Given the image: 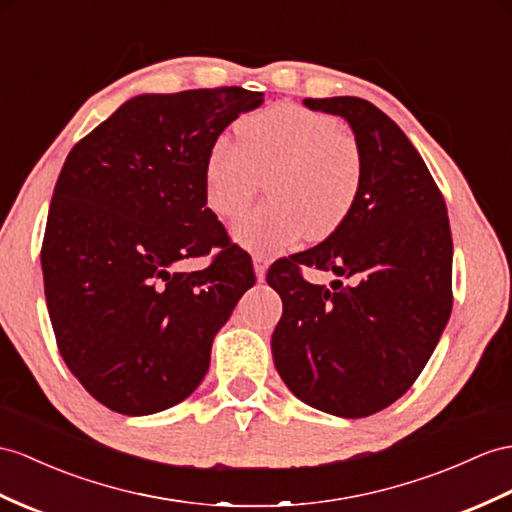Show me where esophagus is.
<instances>
[{
  "mask_svg": "<svg viewBox=\"0 0 512 512\" xmlns=\"http://www.w3.org/2000/svg\"><path fill=\"white\" fill-rule=\"evenodd\" d=\"M254 271H256V278L263 282L265 280V273H267V267H269V260L263 256V254H256L254 258Z\"/></svg>",
  "mask_w": 512,
  "mask_h": 512,
  "instance_id": "34e87169",
  "label": "esophagus"
}]
</instances>
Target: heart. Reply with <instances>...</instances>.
I'll return each mask as SVG.
<instances>
[{"mask_svg": "<svg viewBox=\"0 0 512 512\" xmlns=\"http://www.w3.org/2000/svg\"><path fill=\"white\" fill-rule=\"evenodd\" d=\"M236 143L217 139L202 169L204 199L230 221L252 202L267 178L269 202L234 226L236 241L254 252H282L302 236L328 239L350 219L365 180L360 145L343 123L297 104L245 115Z\"/></svg>", "mask_w": 512, "mask_h": 512, "instance_id": "heart-1", "label": "heart"}]
</instances>
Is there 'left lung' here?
Here are the masks:
<instances>
[{"instance_id":"left-lung-1","label":"left lung","mask_w":512,"mask_h":512,"mask_svg":"<svg viewBox=\"0 0 512 512\" xmlns=\"http://www.w3.org/2000/svg\"><path fill=\"white\" fill-rule=\"evenodd\" d=\"M304 104L350 123L365 180L339 230L269 269L282 297L271 352L304 404L358 419L400 400L441 339L454 302L450 219L426 162L380 108L360 97ZM302 264L357 284L310 285Z\"/></svg>"}]
</instances>
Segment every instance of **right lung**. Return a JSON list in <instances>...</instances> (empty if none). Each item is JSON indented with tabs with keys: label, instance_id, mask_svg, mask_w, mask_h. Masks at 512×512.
Returning <instances> with one entry per match:
<instances>
[{
	"label": "right lung",
	"instance_id": "add662e5",
	"mask_svg": "<svg viewBox=\"0 0 512 512\" xmlns=\"http://www.w3.org/2000/svg\"><path fill=\"white\" fill-rule=\"evenodd\" d=\"M263 104L241 86L139 95L73 145L41 247L49 319L99 404L152 415L204 380L210 345L256 276L204 199V158ZM217 246L202 272L175 265Z\"/></svg>",
	"mask_w": 512,
	"mask_h": 512
}]
</instances>
